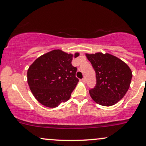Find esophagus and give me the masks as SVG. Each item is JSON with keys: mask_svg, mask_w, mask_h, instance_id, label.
Masks as SVG:
<instances>
[{"mask_svg": "<svg viewBox=\"0 0 146 146\" xmlns=\"http://www.w3.org/2000/svg\"><path fill=\"white\" fill-rule=\"evenodd\" d=\"M82 81L83 83H84V84H85V83H86V78H85V77H84V78H83Z\"/></svg>", "mask_w": 146, "mask_h": 146, "instance_id": "1", "label": "esophagus"}]
</instances>
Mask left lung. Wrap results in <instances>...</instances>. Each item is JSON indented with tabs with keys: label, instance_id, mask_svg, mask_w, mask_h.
I'll use <instances>...</instances> for the list:
<instances>
[{
	"label": "left lung",
	"instance_id": "1",
	"mask_svg": "<svg viewBox=\"0 0 146 146\" xmlns=\"http://www.w3.org/2000/svg\"><path fill=\"white\" fill-rule=\"evenodd\" d=\"M95 70L96 85L90 95L97 104L110 106L126 94L132 79L131 70L122 60L102 52L86 54Z\"/></svg>",
	"mask_w": 146,
	"mask_h": 146
}]
</instances>
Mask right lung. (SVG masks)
<instances>
[{
    "label": "right lung",
    "mask_w": 146,
    "mask_h": 146,
    "mask_svg": "<svg viewBox=\"0 0 146 146\" xmlns=\"http://www.w3.org/2000/svg\"><path fill=\"white\" fill-rule=\"evenodd\" d=\"M79 53L68 54L53 50L38 57L27 70V83L37 100L44 106L56 108L67 102L79 79L77 68L71 64Z\"/></svg>",
    "instance_id": "right-lung-1"
}]
</instances>
